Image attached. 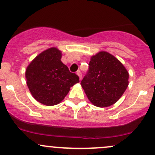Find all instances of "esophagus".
Segmentation results:
<instances>
[{"label":"esophagus","instance_id":"1","mask_svg":"<svg viewBox=\"0 0 155 155\" xmlns=\"http://www.w3.org/2000/svg\"><path fill=\"white\" fill-rule=\"evenodd\" d=\"M76 74L78 75V76H79V79H80V80H81V79H82V73H81V72L79 71V70H78V71L76 72Z\"/></svg>","mask_w":155,"mask_h":155}]
</instances>
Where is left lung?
I'll use <instances>...</instances> for the list:
<instances>
[{
	"label": "left lung",
	"instance_id": "left-lung-1",
	"mask_svg": "<svg viewBox=\"0 0 155 155\" xmlns=\"http://www.w3.org/2000/svg\"><path fill=\"white\" fill-rule=\"evenodd\" d=\"M129 73L119 60L107 51L91 57L89 70L81 85L93 105L107 107L121 98L128 86Z\"/></svg>",
	"mask_w": 155,
	"mask_h": 155
}]
</instances>
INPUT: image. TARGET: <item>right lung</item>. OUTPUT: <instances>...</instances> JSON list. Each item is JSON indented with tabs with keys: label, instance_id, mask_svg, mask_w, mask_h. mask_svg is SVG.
Returning a JSON list of instances; mask_svg holds the SVG:
<instances>
[{
	"label": "right lung",
	"instance_id": "obj_1",
	"mask_svg": "<svg viewBox=\"0 0 155 155\" xmlns=\"http://www.w3.org/2000/svg\"><path fill=\"white\" fill-rule=\"evenodd\" d=\"M61 51L51 47L42 51L25 70L27 85L33 97L45 106L60 104L70 87L79 82V76L70 73L61 61Z\"/></svg>",
	"mask_w": 155,
	"mask_h": 155
}]
</instances>
